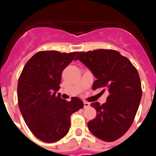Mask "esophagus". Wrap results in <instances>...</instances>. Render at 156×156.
I'll return each instance as SVG.
<instances>
[{
  "mask_svg": "<svg viewBox=\"0 0 156 156\" xmlns=\"http://www.w3.org/2000/svg\"><path fill=\"white\" fill-rule=\"evenodd\" d=\"M90 106V103H87V102H84V108H86Z\"/></svg>",
  "mask_w": 156,
  "mask_h": 156,
  "instance_id": "esophagus-1",
  "label": "esophagus"
}]
</instances>
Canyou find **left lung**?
<instances>
[{
    "instance_id": "obj_1",
    "label": "left lung",
    "mask_w": 156,
    "mask_h": 156,
    "mask_svg": "<svg viewBox=\"0 0 156 156\" xmlns=\"http://www.w3.org/2000/svg\"><path fill=\"white\" fill-rule=\"evenodd\" d=\"M79 59L97 78L93 89L103 88L108 91L106 102L90 106L97 116L90 121V131L99 139L112 142L119 139L131 126L142 97L140 78L137 70L125 56L113 50L79 52Z\"/></svg>"
}]
</instances>
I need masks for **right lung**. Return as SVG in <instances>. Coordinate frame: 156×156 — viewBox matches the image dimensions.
<instances>
[{"label": "right lung", "instance_id": "right-lung-1", "mask_svg": "<svg viewBox=\"0 0 156 156\" xmlns=\"http://www.w3.org/2000/svg\"><path fill=\"white\" fill-rule=\"evenodd\" d=\"M77 53L38 52L26 62L19 78L20 110L31 133L43 142L54 143L64 137L70 128V116L84 107L78 97L68 102L56 93L62 71Z\"/></svg>", "mask_w": 156, "mask_h": 156}]
</instances>
